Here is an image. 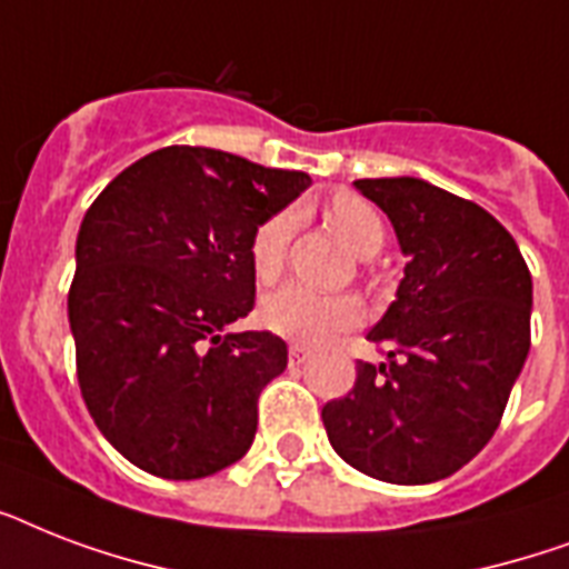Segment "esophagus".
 <instances>
[{"mask_svg": "<svg viewBox=\"0 0 569 569\" xmlns=\"http://www.w3.org/2000/svg\"><path fill=\"white\" fill-rule=\"evenodd\" d=\"M310 360V348H303V346H292L289 348V363L292 366H301Z\"/></svg>", "mask_w": 569, "mask_h": 569, "instance_id": "34e87169", "label": "esophagus"}]
</instances>
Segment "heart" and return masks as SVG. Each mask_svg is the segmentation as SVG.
Listing matches in <instances>:
<instances>
[{
  "label": "heart",
  "mask_w": 569,
  "mask_h": 569,
  "mask_svg": "<svg viewBox=\"0 0 569 569\" xmlns=\"http://www.w3.org/2000/svg\"><path fill=\"white\" fill-rule=\"evenodd\" d=\"M328 221L357 257L369 259L383 248V221L363 197L348 194V191L333 197L328 206ZM292 230L295 212H277L266 223H259V230L253 232L250 266L262 283L280 274ZM360 316H363L360 301L351 295L316 292L301 283L280 286L259 307V319L268 330L295 339L301 346H325L339 333L355 328Z\"/></svg>",
  "instance_id": "1"
}]
</instances>
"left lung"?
Returning <instances> with one entry per match:
<instances>
[{
  "instance_id": "left-lung-1",
  "label": "left lung",
  "mask_w": 569,
  "mask_h": 569,
  "mask_svg": "<svg viewBox=\"0 0 569 569\" xmlns=\"http://www.w3.org/2000/svg\"><path fill=\"white\" fill-rule=\"evenodd\" d=\"M387 212L405 277L366 339L387 363L321 422L339 458L389 485H431L485 449L531 346V274L493 214L416 177L357 180Z\"/></svg>"
}]
</instances>
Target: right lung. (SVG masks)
Wrapping results in <instances>:
<instances>
[{
  "label": "right lung",
  "mask_w": 569,
  "mask_h": 569,
  "mask_svg": "<svg viewBox=\"0 0 569 569\" xmlns=\"http://www.w3.org/2000/svg\"><path fill=\"white\" fill-rule=\"evenodd\" d=\"M310 182L223 150L164 147L84 212L67 298L76 372L102 437L138 469L191 481L250 449L259 392L289 348L230 325L253 310V232Z\"/></svg>",
  "instance_id": "add662e5"
}]
</instances>
